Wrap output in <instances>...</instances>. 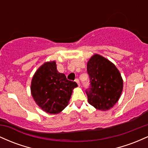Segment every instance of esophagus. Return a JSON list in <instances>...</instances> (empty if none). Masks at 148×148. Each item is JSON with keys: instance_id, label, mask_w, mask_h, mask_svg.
Listing matches in <instances>:
<instances>
[{"instance_id": "obj_1", "label": "esophagus", "mask_w": 148, "mask_h": 148, "mask_svg": "<svg viewBox=\"0 0 148 148\" xmlns=\"http://www.w3.org/2000/svg\"><path fill=\"white\" fill-rule=\"evenodd\" d=\"M75 81H76V83H77L78 86H80V81H79V79H75Z\"/></svg>"}]
</instances>
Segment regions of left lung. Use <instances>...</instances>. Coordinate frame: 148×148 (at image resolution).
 <instances>
[{"label": "left lung", "instance_id": "8db88e82", "mask_svg": "<svg viewBox=\"0 0 148 148\" xmlns=\"http://www.w3.org/2000/svg\"><path fill=\"white\" fill-rule=\"evenodd\" d=\"M90 86L86 90L88 103L101 111L112 108L123 91V81L116 67L109 60L95 54L87 64Z\"/></svg>", "mask_w": 148, "mask_h": 148}]
</instances>
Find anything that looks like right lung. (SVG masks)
<instances>
[{
  "label": "right lung",
  "instance_id": "1",
  "mask_svg": "<svg viewBox=\"0 0 148 148\" xmlns=\"http://www.w3.org/2000/svg\"><path fill=\"white\" fill-rule=\"evenodd\" d=\"M77 86L62 73L58 72L55 61L46 62L33 77L31 93L35 102L50 114L60 113L68 104L72 90Z\"/></svg>",
  "mask_w": 148,
  "mask_h": 148
}]
</instances>
